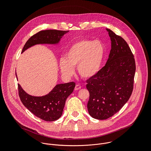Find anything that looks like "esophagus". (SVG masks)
Listing matches in <instances>:
<instances>
[{"mask_svg":"<svg viewBox=\"0 0 151 151\" xmlns=\"http://www.w3.org/2000/svg\"><path fill=\"white\" fill-rule=\"evenodd\" d=\"M81 88V86H80L79 84L76 85L75 87V90H79Z\"/></svg>","mask_w":151,"mask_h":151,"instance_id":"1","label":"esophagus"}]
</instances>
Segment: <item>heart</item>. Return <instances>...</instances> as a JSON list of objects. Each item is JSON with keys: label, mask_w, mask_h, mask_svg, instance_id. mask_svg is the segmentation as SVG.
<instances>
[{"label": "heart", "mask_w": 151, "mask_h": 151, "mask_svg": "<svg viewBox=\"0 0 151 151\" xmlns=\"http://www.w3.org/2000/svg\"><path fill=\"white\" fill-rule=\"evenodd\" d=\"M105 54L106 48L101 40L81 39L69 48L66 58L60 59V69L63 75L70 77L75 73L74 68L77 67L82 78L90 79L101 69Z\"/></svg>", "instance_id": "obj_1"}]
</instances>
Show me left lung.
<instances>
[{
  "label": "left lung",
  "instance_id": "8db88e82",
  "mask_svg": "<svg viewBox=\"0 0 151 151\" xmlns=\"http://www.w3.org/2000/svg\"><path fill=\"white\" fill-rule=\"evenodd\" d=\"M106 30L111 40L108 60L96 76L87 81L88 113L100 120L113 116L130 99L136 72L134 55L126 41L111 30Z\"/></svg>",
  "mask_w": 151,
  "mask_h": 151
}]
</instances>
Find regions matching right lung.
<instances>
[{
    "label": "right lung",
    "mask_w": 151,
    "mask_h": 151,
    "mask_svg": "<svg viewBox=\"0 0 151 151\" xmlns=\"http://www.w3.org/2000/svg\"><path fill=\"white\" fill-rule=\"evenodd\" d=\"M68 32L57 30L40 31L26 42L21 53L37 44H58L61 38ZM15 75L17 78L16 72ZM75 87L74 82L57 84L48 94L36 97L27 94L18 84L21 102L33 115L45 121H54L61 117L66 100L73 91Z\"/></svg>",
    "instance_id": "obj_1"
}]
</instances>
